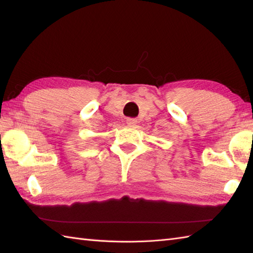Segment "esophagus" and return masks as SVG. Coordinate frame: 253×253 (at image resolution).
I'll return each mask as SVG.
<instances>
[{
	"instance_id": "esophagus-1",
	"label": "esophagus",
	"mask_w": 253,
	"mask_h": 253,
	"mask_svg": "<svg viewBox=\"0 0 253 253\" xmlns=\"http://www.w3.org/2000/svg\"><path fill=\"white\" fill-rule=\"evenodd\" d=\"M126 122H127L128 125H136V124H137L136 118H127Z\"/></svg>"
}]
</instances>
